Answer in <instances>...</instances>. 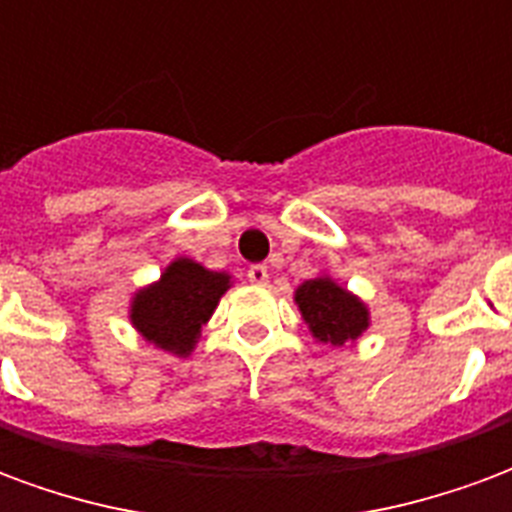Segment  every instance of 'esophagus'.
I'll use <instances>...</instances> for the list:
<instances>
[{
	"instance_id": "1",
	"label": "esophagus",
	"mask_w": 512,
	"mask_h": 512,
	"mask_svg": "<svg viewBox=\"0 0 512 512\" xmlns=\"http://www.w3.org/2000/svg\"><path fill=\"white\" fill-rule=\"evenodd\" d=\"M248 278H250V284L264 286L267 284V278H270V273H267V267H264V264H253V267H248Z\"/></svg>"
}]
</instances>
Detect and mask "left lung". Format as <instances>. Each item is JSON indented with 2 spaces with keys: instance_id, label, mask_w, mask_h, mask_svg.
Segmentation results:
<instances>
[{
  "instance_id": "1",
  "label": "left lung",
  "mask_w": 512,
  "mask_h": 512,
  "mask_svg": "<svg viewBox=\"0 0 512 512\" xmlns=\"http://www.w3.org/2000/svg\"><path fill=\"white\" fill-rule=\"evenodd\" d=\"M295 303L317 342L342 347L369 328V308L328 275L297 286Z\"/></svg>"
}]
</instances>
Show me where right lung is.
<instances>
[{
	"label": "right lung",
	"mask_w": 512,
	"mask_h": 512,
	"mask_svg": "<svg viewBox=\"0 0 512 512\" xmlns=\"http://www.w3.org/2000/svg\"><path fill=\"white\" fill-rule=\"evenodd\" d=\"M228 286V273L206 270L204 264L181 256L165 267L157 284L132 297L129 320L146 342L184 358L192 353L201 325L212 317Z\"/></svg>",
	"instance_id": "add662e5"
}]
</instances>
